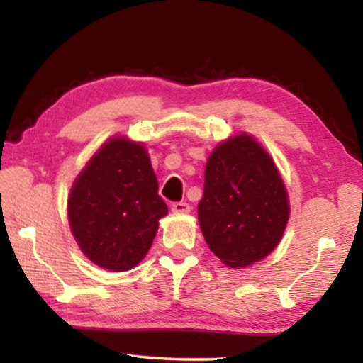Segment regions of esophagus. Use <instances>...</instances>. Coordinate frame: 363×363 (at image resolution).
<instances>
[{
  "instance_id": "obj_1",
  "label": "esophagus",
  "mask_w": 363,
  "mask_h": 363,
  "mask_svg": "<svg viewBox=\"0 0 363 363\" xmlns=\"http://www.w3.org/2000/svg\"><path fill=\"white\" fill-rule=\"evenodd\" d=\"M171 211L173 213H189L190 211V205L186 203V201H174L173 205H171Z\"/></svg>"
}]
</instances>
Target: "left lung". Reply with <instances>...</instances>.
Listing matches in <instances>:
<instances>
[{"label":"left lung","mask_w":363,"mask_h":363,"mask_svg":"<svg viewBox=\"0 0 363 363\" xmlns=\"http://www.w3.org/2000/svg\"><path fill=\"white\" fill-rule=\"evenodd\" d=\"M290 218L285 182L272 157L247 133L216 145L205 168L199 223L208 247L227 267L269 256Z\"/></svg>","instance_id":"obj_1"}]
</instances>
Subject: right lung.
<instances>
[{"label": "right lung", "mask_w": 363, "mask_h": 363, "mask_svg": "<svg viewBox=\"0 0 363 363\" xmlns=\"http://www.w3.org/2000/svg\"><path fill=\"white\" fill-rule=\"evenodd\" d=\"M67 214L91 262L113 272L136 267L168 214L144 144L125 136L102 144L73 182Z\"/></svg>", "instance_id": "add662e5"}]
</instances>
